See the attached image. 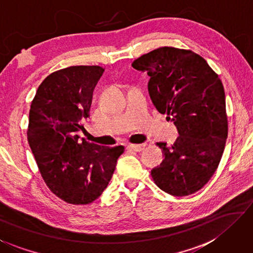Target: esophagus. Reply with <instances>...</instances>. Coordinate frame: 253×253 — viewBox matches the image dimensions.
I'll list each match as a JSON object with an SVG mask.
<instances>
[{
	"mask_svg": "<svg viewBox=\"0 0 253 253\" xmlns=\"http://www.w3.org/2000/svg\"><path fill=\"white\" fill-rule=\"evenodd\" d=\"M145 147H146L145 144H141V145H132V144H130V145L127 146V148L132 150V151H137V153H139V151L144 150Z\"/></svg>",
	"mask_w": 253,
	"mask_h": 253,
	"instance_id": "esophagus-1",
	"label": "esophagus"
}]
</instances>
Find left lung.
<instances>
[{
  "label": "left lung",
  "instance_id": "left-lung-1",
  "mask_svg": "<svg viewBox=\"0 0 253 253\" xmlns=\"http://www.w3.org/2000/svg\"><path fill=\"white\" fill-rule=\"evenodd\" d=\"M150 77L151 102L179 137L157 142L165 159L151 170L160 189L183 197L201 189L217 170L228 136L226 96L221 81L206 59L192 50L159 47L132 62Z\"/></svg>",
  "mask_w": 253,
  "mask_h": 253
}]
</instances>
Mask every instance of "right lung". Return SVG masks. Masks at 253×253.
Returning <instances> with one entry per match:
<instances>
[{"label":"right lung","instance_id":"add662e5","mask_svg":"<svg viewBox=\"0 0 253 253\" xmlns=\"http://www.w3.org/2000/svg\"><path fill=\"white\" fill-rule=\"evenodd\" d=\"M100 66H71L54 72L39 86L31 104L27 140L49 190L73 205L93 203L106 189L124 153L123 146L105 147L77 132L85 129Z\"/></svg>","mask_w":253,"mask_h":253}]
</instances>
